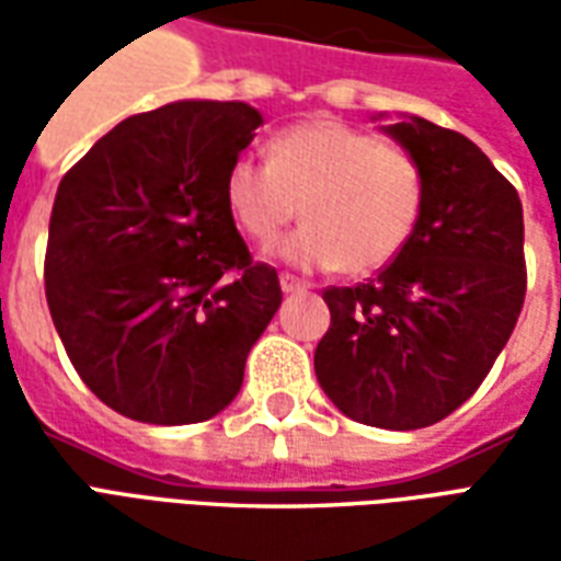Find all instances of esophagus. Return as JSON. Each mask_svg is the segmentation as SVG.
I'll return each mask as SVG.
<instances>
[{"label":"esophagus","instance_id":"esophagus-1","mask_svg":"<svg viewBox=\"0 0 561 561\" xmlns=\"http://www.w3.org/2000/svg\"><path fill=\"white\" fill-rule=\"evenodd\" d=\"M279 285L285 294H297V291H306V288H309L304 279H297V276H291V273H282Z\"/></svg>","mask_w":561,"mask_h":561}]
</instances>
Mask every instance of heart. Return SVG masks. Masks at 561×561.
<instances>
[{"instance_id": "1", "label": "heart", "mask_w": 561, "mask_h": 561, "mask_svg": "<svg viewBox=\"0 0 561 561\" xmlns=\"http://www.w3.org/2000/svg\"><path fill=\"white\" fill-rule=\"evenodd\" d=\"M423 201L426 176L409 149L330 116L279 131L270 164L243 156L225 173V204L249 240L273 243L304 216L276 245L304 270L385 267L412 240Z\"/></svg>"}]
</instances>
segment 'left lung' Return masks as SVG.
Segmentation results:
<instances>
[{"label":"left lung","mask_w":561,"mask_h":561,"mask_svg":"<svg viewBox=\"0 0 561 561\" xmlns=\"http://www.w3.org/2000/svg\"><path fill=\"white\" fill-rule=\"evenodd\" d=\"M385 131L421 161L423 213L376 279L324 291L316 376L345 417L421 430L481 388L514 333L526 297L523 204L466 135L421 116Z\"/></svg>","instance_id":"8db88e82"}]
</instances>
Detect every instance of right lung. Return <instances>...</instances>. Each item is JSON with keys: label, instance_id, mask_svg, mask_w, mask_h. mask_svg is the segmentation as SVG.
Instances as JSON below:
<instances>
[{"label": "right lung", "instance_id": "right-lung-1", "mask_svg": "<svg viewBox=\"0 0 561 561\" xmlns=\"http://www.w3.org/2000/svg\"><path fill=\"white\" fill-rule=\"evenodd\" d=\"M264 119L243 102H173L123 119L56 188L44 291L83 385L131 421L228 409L282 304L225 204Z\"/></svg>", "mask_w": 561, "mask_h": 561}]
</instances>
